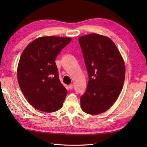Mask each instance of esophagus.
I'll return each mask as SVG.
<instances>
[{
    "label": "esophagus",
    "instance_id": "1",
    "mask_svg": "<svg viewBox=\"0 0 147 147\" xmlns=\"http://www.w3.org/2000/svg\"><path fill=\"white\" fill-rule=\"evenodd\" d=\"M73 87H74V86H73V84H70V85L69 86V89H72L73 88Z\"/></svg>",
    "mask_w": 147,
    "mask_h": 147
}]
</instances>
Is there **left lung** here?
<instances>
[{"label":"left lung","instance_id":"8db88e82","mask_svg":"<svg viewBox=\"0 0 147 147\" xmlns=\"http://www.w3.org/2000/svg\"><path fill=\"white\" fill-rule=\"evenodd\" d=\"M88 71L87 89L80 97L82 110L97 115L108 110L117 99L125 78V65L115 43L106 36L91 34L80 37Z\"/></svg>","mask_w":147,"mask_h":147}]
</instances>
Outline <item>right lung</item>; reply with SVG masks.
Segmentation results:
<instances>
[{
	"label": "right lung",
	"mask_w": 147,
	"mask_h": 147,
	"mask_svg": "<svg viewBox=\"0 0 147 147\" xmlns=\"http://www.w3.org/2000/svg\"><path fill=\"white\" fill-rule=\"evenodd\" d=\"M71 38L41 37L31 42L21 54L17 68L19 85L27 101L44 112L60 109L67 91L59 81L56 56Z\"/></svg>",
	"instance_id": "add662e5"
}]
</instances>
